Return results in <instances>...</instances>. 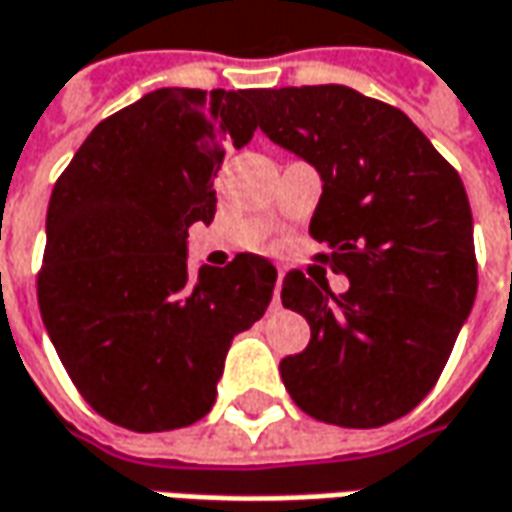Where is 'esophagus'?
<instances>
[{
  "instance_id": "obj_1",
  "label": "esophagus",
  "mask_w": 512,
  "mask_h": 512,
  "mask_svg": "<svg viewBox=\"0 0 512 512\" xmlns=\"http://www.w3.org/2000/svg\"><path fill=\"white\" fill-rule=\"evenodd\" d=\"M284 276H287V270H284V267H279V276H276V296H273V307H279V301H281L279 290H281V284H284Z\"/></svg>"
}]
</instances>
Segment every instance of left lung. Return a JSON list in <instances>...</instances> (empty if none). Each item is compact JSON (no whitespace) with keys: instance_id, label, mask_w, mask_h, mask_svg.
<instances>
[{"instance_id":"8db88e82","label":"left lung","mask_w":512,"mask_h":512,"mask_svg":"<svg viewBox=\"0 0 512 512\" xmlns=\"http://www.w3.org/2000/svg\"><path fill=\"white\" fill-rule=\"evenodd\" d=\"M253 120L321 177L312 239L349 279L290 270L281 304L310 324V344L279 372L321 423L377 428L434 389L476 298L465 185L400 109L344 84L253 89Z\"/></svg>"}]
</instances>
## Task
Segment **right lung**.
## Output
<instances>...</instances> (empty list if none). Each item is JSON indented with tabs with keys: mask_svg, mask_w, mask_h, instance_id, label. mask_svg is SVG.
I'll use <instances>...</instances> for the list:
<instances>
[{
	"mask_svg": "<svg viewBox=\"0 0 512 512\" xmlns=\"http://www.w3.org/2000/svg\"><path fill=\"white\" fill-rule=\"evenodd\" d=\"M253 132L250 89H154L101 120L58 177L41 318L109 423L149 434L202 420L231 341L273 298L276 267L256 253L188 267V228L214 219L225 149Z\"/></svg>",
	"mask_w": 512,
	"mask_h": 512,
	"instance_id": "obj_1",
	"label": "right lung"
}]
</instances>
